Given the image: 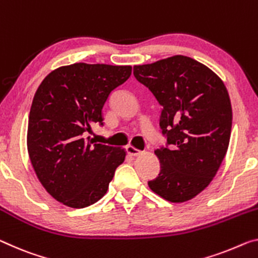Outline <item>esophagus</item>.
<instances>
[{"mask_svg":"<svg viewBox=\"0 0 258 258\" xmlns=\"http://www.w3.org/2000/svg\"><path fill=\"white\" fill-rule=\"evenodd\" d=\"M126 153L129 154V156H133V157H136V156H140V154L142 153L140 150L138 149H136V148H134V146H132V145H129V146H126Z\"/></svg>","mask_w":258,"mask_h":258,"instance_id":"1","label":"esophagus"}]
</instances>
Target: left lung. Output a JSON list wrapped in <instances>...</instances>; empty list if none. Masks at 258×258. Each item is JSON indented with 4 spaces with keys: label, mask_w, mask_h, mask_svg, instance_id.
Listing matches in <instances>:
<instances>
[{
    "label": "left lung",
    "mask_w": 258,
    "mask_h": 258,
    "mask_svg": "<svg viewBox=\"0 0 258 258\" xmlns=\"http://www.w3.org/2000/svg\"><path fill=\"white\" fill-rule=\"evenodd\" d=\"M134 76L161 105L167 146L157 149L160 173L148 182L166 201L181 203L208 187L227 152L232 106L224 82L183 55L134 67Z\"/></svg>",
    "instance_id": "obj_1"
}]
</instances>
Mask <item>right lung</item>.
<instances>
[{
	"label": "right lung",
	"mask_w": 258,
	"mask_h": 258,
	"mask_svg": "<svg viewBox=\"0 0 258 258\" xmlns=\"http://www.w3.org/2000/svg\"><path fill=\"white\" fill-rule=\"evenodd\" d=\"M130 75V66L74 63L47 75L34 94L27 126L31 164L47 192L67 207L98 202L124 161V149L94 144L86 134L104 124L105 102Z\"/></svg>",
	"instance_id": "add662e5"
}]
</instances>
